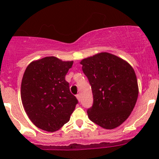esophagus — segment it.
<instances>
[{"label": "esophagus", "mask_w": 159, "mask_h": 159, "mask_svg": "<svg viewBox=\"0 0 159 159\" xmlns=\"http://www.w3.org/2000/svg\"><path fill=\"white\" fill-rule=\"evenodd\" d=\"M76 97H77L78 102H81V95L77 94V95H76Z\"/></svg>", "instance_id": "34e87169"}]
</instances>
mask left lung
<instances>
[{
	"label": "left lung",
	"instance_id": "left-lung-1",
	"mask_svg": "<svg viewBox=\"0 0 159 159\" xmlns=\"http://www.w3.org/2000/svg\"><path fill=\"white\" fill-rule=\"evenodd\" d=\"M92 89L93 103L87 114L92 122L113 129L125 122L134 109L138 86L134 69L114 54L102 52L81 61Z\"/></svg>",
	"mask_w": 159,
	"mask_h": 159
}]
</instances>
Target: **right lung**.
<instances>
[{
  "instance_id": "1",
  "label": "right lung",
  "mask_w": 159,
  "mask_h": 159,
  "mask_svg": "<svg viewBox=\"0 0 159 159\" xmlns=\"http://www.w3.org/2000/svg\"><path fill=\"white\" fill-rule=\"evenodd\" d=\"M73 61L46 57L27 66L21 86V98L29 119L36 127L55 132L69 122L78 99L69 90L66 75Z\"/></svg>"
}]
</instances>
